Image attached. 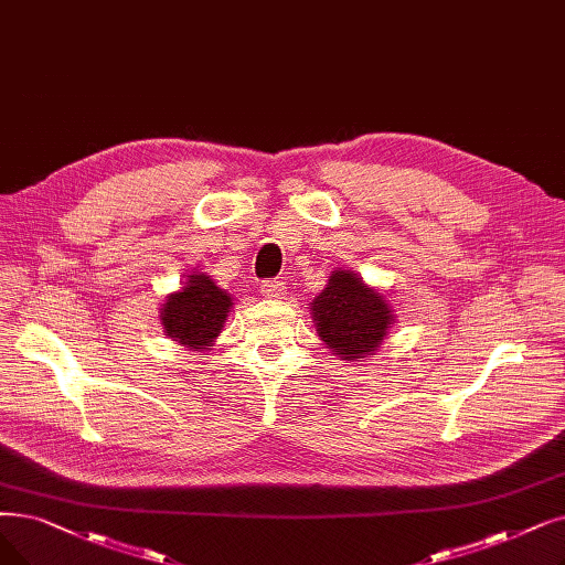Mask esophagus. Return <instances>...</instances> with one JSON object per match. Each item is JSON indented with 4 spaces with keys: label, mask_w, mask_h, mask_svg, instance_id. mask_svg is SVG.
I'll use <instances>...</instances> for the list:
<instances>
[{
    "label": "esophagus",
    "mask_w": 565,
    "mask_h": 565,
    "mask_svg": "<svg viewBox=\"0 0 565 565\" xmlns=\"http://www.w3.org/2000/svg\"><path fill=\"white\" fill-rule=\"evenodd\" d=\"M260 292L267 298V300H281L286 296V286L284 281H263L260 284Z\"/></svg>",
    "instance_id": "1"
}]
</instances>
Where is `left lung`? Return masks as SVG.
Masks as SVG:
<instances>
[{"label": "left lung", "instance_id": "obj_1", "mask_svg": "<svg viewBox=\"0 0 565 565\" xmlns=\"http://www.w3.org/2000/svg\"><path fill=\"white\" fill-rule=\"evenodd\" d=\"M311 323L339 360L362 362L376 355L397 323L385 292L364 284L353 269H334L326 288L309 302Z\"/></svg>", "mask_w": 565, "mask_h": 565}]
</instances>
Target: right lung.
Instances as JSON below:
<instances>
[{
    "label": "right lung",
    "mask_w": 565,
    "mask_h": 565,
    "mask_svg": "<svg viewBox=\"0 0 565 565\" xmlns=\"http://www.w3.org/2000/svg\"><path fill=\"white\" fill-rule=\"evenodd\" d=\"M231 309L233 298L228 290L218 288L210 275L193 273L180 290L168 292L159 309V321L170 341L186 351L205 353L222 334Z\"/></svg>",
    "instance_id": "1"
}]
</instances>
